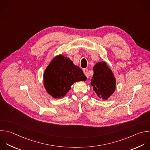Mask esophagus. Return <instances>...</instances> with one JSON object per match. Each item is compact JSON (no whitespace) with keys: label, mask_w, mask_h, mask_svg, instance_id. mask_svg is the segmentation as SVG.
<instances>
[{"label":"esophagus","mask_w":150,"mask_h":150,"mask_svg":"<svg viewBox=\"0 0 150 150\" xmlns=\"http://www.w3.org/2000/svg\"><path fill=\"white\" fill-rule=\"evenodd\" d=\"M83 73L86 75V76L88 78V70L87 69H83Z\"/></svg>","instance_id":"1"}]
</instances>
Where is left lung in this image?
Returning a JSON list of instances; mask_svg holds the SVG:
<instances>
[{
    "instance_id": "8db88e82",
    "label": "left lung",
    "mask_w": 150,
    "mask_h": 150,
    "mask_svg": "<svg viewBox=\"0 0 150 150\" xmlns=\"http://www.w3.org/2000/svg\"><path fill=\"white\" fill-rule=\"evenodd\" d=\"M94 74L91 86L98 97L107 100L115 91L116 80L112 70L105 62L97 63L93 68Z\"/></svg>"
}]
</instances>
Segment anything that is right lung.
I'll use <instances>...</instances> for the list:
<instances>
[{
    "label": "right lung",
    "instance_id": "add662e5",
    "mask_svg": "<svg viewBox=\"0 0 150 150\" xmlns=\"http://www.w3.org/2000/svg\"><path fill=\"white\" fill-rule=\"evenodd\" d=\"M83 70L67 57L55 56L45 70L43 86L47 93L54 98H61L76 82L86 81Z\"/></svg>",
    "mask_w": 150,
    "mask_h": 150
}]
</instances>
